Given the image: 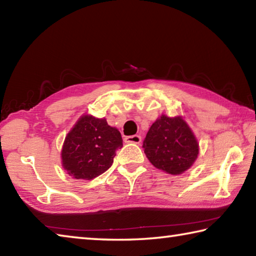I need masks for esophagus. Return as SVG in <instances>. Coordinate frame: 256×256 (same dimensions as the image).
I'll use <instances>...</instances> for the list:
<instances>
[{
    "label": "esophagus",
    "mask_w": 256,
    "mask_h": 256,
    "mask_svg": "<svg viewBox=\"0 0 256 256\" xmlns=\"http://www.w3.org/2000/svg\"><path fill=\"white\" fill-rule=\"evenodd\" d=\"M124 141L126 142V144H140L141 142V136H138V134H136V136H125Z\"/></svg>",
    "instance_id": "34e87169"
}]
</instances>
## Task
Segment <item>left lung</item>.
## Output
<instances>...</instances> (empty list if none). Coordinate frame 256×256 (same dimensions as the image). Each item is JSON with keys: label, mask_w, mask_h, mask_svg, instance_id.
<instances>
[{"label": "left lung", "mask_w": 256, "mask_h": 256, "mask_svg": "<svg viewBox=\"0 0 256 256\" xmlns=\"http://www.w3.org/2000/svg\"><path fill=\"white\" fill-rule=\"evenodd\" d=\"M144 148L156 168L172 175H180L188 170L198 154L196 138L184 120L164 115L150 126Z\"/></svg>", "instance_id": "obj_1"}]
</instances>
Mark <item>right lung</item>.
<instances>
[{
    "instance_id": "right-lung-1",
    "label": "right lung",
    "mask_w": 256,
    "mask_h": 256,
    "mask_svg": "<svg viewBox=\"0 0 256 256\" xmlns=\"http://www.w3.org/2000/svg\"><path fill=\"white\" fill-rule=\"evenodd\" d=\"M123 146L118 130L106 120L84 115L64 141L62 162L68 174L76 180H92L112 166L116 150Z\"/></svg>"
}]
</instances>
